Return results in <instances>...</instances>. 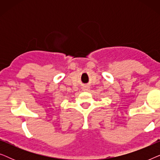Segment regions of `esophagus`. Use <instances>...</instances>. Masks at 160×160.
Here are the masks:
<instances>
[{
	"label": "esophagus",
	"mask_w": 160,
	"mask_h": 160,
	"mask_svg": "<svg viewBox=\"0 0 160 160\" xmlns=\"http://www.w3.org/2000/svg\"><path fill=\"white\" fill-rule=\"evenodd\" d=\"M89 90V87H83V91L87 92Z\"/></svg>",
	"instance_id": "esophagus-1"
}]
</instances>
